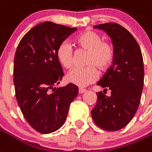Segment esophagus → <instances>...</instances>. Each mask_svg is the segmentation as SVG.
Here are the masks:
<instances>
[{
    "mask_svg": "<svg viewBox=\"0 0 152 152\" xmlns=\"http://www.w3.org/2000/svg\"><path fill=\"white\" fill-rule=\"evenodd\" d=\"M86 91V89H82V88H79V89H78V93H79V94H83V93H85Z\"/></svg>",
    "mask_w": 152,
    "mask_h": 152,
    "instance_id": "obj_1",
    "label": "esophagus"
}]
</instances>
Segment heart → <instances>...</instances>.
I'll use <instances>...</instances> for the list:
<instances>
[{"label": "heart", "instance_id": "obj_1", "mask_svg": "<svg viewBox=\"0 0 152 152\" xmlns=\"http://www.w3.org/2000/svg\"><path fill=\"white\" fill-rule=\"evenodd\" d=\"M75 44L80 50H86V67H77L66 76V81L77 86H86L95 82L98 77V71L106 70L114 58V49L111 43L102 41L100 34L94 31L86 30L75 38ZM57 58L61 66L70 69L74 64V52L72 47L67 42L61 43L57 50Z\"/></svg>", "mask_w": 152, "mask_h": 152}]
</instances>
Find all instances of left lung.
<instances>
[{
    "label": "left lung",
    "instance_id": "obj_1",
    "mask_svg": "<svg viewBox=\"0 0 152 152\" xmlns=\"http://www.w3.org/2000/svg\"><path fill=\"white\" fill-rule=\"evenodd\" d=\"M112 39L114 58L112 66L97 84L111 91V96L97 93V104L91 111L93 120L101 129L117 131L133 118L140 102L143 87V56L136 39L116 23L97 24Z\"/></svg>",
    "mask_w": 152,
    "mask_h": 152
}]
</instances>
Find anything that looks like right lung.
<instances>
[{
  "instance_id": "1",
  "label": "right lung",
  "mask_w": 152,
  "mask_h": 152,
  "mask_svg": "<svg viewBox=\"0 0 152 152\" xmlns=\"http://www.w3.org/2000/svg\"><path fill=\"white\" fill-rule=\"evenodd\" d=\"M76 30L50 21L40 23L23 36L16 48L13 67L16 101L28 124L40 133H50L63 126L70 103L78 94L77 86L71 83L54 87L63 76L58 48Z\"/></svg>"
}]
</instances>
